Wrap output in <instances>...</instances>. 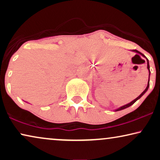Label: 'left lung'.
I'll return each mask as SVG.
<instances>
[{
	"label": "left lung",
	"mask_w": 160,
	"mask_h": 160,
	"mask_svg": "<svg viewBox=\"0 0 160 160\" xmlns=\"http://www.w3.org/2000/svg\"><path fill=\"white\" fill-rule=\"evenodd\" d=\"M132 51H133V52H137V53H138V54H141V52H138V50H136V49H133V50H132ZM142 55H143V54H142ZM147 59V58H146ZM147 68H148V71H149V76H150V68H149V63H148V60L147 59ZM149 76H148V84H147V87H146V88L145 89V90H144L143 92H142L141 95H140L137 98H135V99L134 100H132V102H130V103H128V104H127V105H124V106H122V107H120V108H119L118 109H117V110H116V111H121V110H123V109H124V108H128V107H130V106H132V104H134L135 102L137 101L138 100V99H140V98H141L142 96H143L144 94L146 93V92L148 90V87H149Z\"/></svg>",
	"instance_id": "8db88e82"
}]
</instances>
